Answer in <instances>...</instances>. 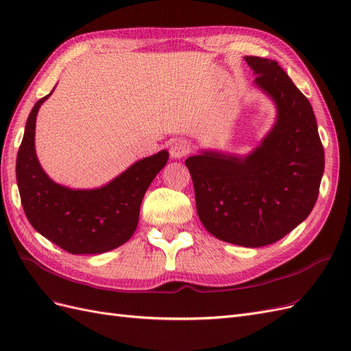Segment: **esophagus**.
Instances as JSON below:
<instances>
[{
  "mask_svg": "<svg viewBox=\"0 0 351 351\" xmlns=\"http://www.w3.org/2000/svg\"><path fill=\"white\" fill-rule=\"evenodd\" d=\"M190 152V145L186 141H174L169 146V155L174 159H180Z\"/></svg>",
  "mask_w": 351,
  "mask_h": 351,
  "instance_id": "esophagus-1",
  "label": "esophagus"
}]
</instances>
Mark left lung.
I'll return each instance as SVG.
<instances>
[{
    "instance_id": "1",
    "label": "left lung",
    "mask_w": 351,
    "mask_h": 351,
    "mask_svg": "<svg viewBox=\"0 0 351 351\" xmlns=\"http://www.w3.org/2000/svg\"><path fill=\"white\" fill-rule=\"evenodd\" d=\"M254 86L268 95L277 119L247 155L202 151L186 167L196 209L217 239L262 247L289 234L312 212L325 168L324 146L311 102L277 61L244 57Z\"/></svg>"
}]
</instances>
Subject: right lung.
<instances>
[{"mask_svg": "<svg viewBox=\"0 0 351 351\" xmlns=\"http://www.w3.org/2000/svg\"><path fill=\"white\" fill-rule=\"evenodd\" d=\"M49 95L32 108L17 154L16 177L25 214L39 234L69 253L98 254L120 247L136 231L143 196L167 165L168 151L139 159L97 189L52 182L35 151L36 115Z\"/></svg>", "mask_w": 351, "mask_h": 351, "instance_id": "1", "label": "right lung"}]
</instances>
